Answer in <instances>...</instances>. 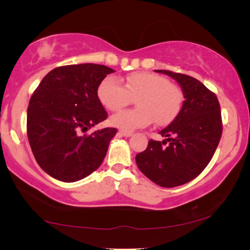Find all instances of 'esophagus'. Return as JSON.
Listing matches in <instances>:
<instances>
[{"instance_id":"1","label":"esophagus","mask_w":250,"mask_h":250,"mask_svg":"<svg viewBox=\"0 0 250 250\" xmlns=\"http://www.w3.org/2000/svg\"><path fill=\"white\" fill-rule=\"evenodd\" d=\"M119 134H121L122 136H125V138H129V136L133 135L132 132H126V131H121L119 132Z\"/></svg>"}]
</instances>
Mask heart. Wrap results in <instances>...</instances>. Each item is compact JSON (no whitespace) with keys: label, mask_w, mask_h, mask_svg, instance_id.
I'll return each mask as SVG.
<instances>
[{"label":"heart","mask_w":250,"mask_h":250,"mask_svg":"<svg viewBox=\"0 0 250 250\" xmlns=\"http://www.w3.org/2000/svg\"><path fill=\"white\" fill-rule=\"evenodd\" d=\"M98 98L104 108L118 111L138 98L134 110H124L111 116L109 122L123 131L145 127L153 121L168 125L180 114L183 93L167 78L152 73L136 71L126 77L125 84L114 77H105L98 87Z\"/></svg>","instance_id":"1"}]
</instances>
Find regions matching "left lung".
<instances>
[{
  "label": "left lung",
  "instance_id": "8db88e82",
  "mask_svg": "<svg viewBox=\"0 0 250 250\" xmlns=\"http://www.w3.org/2000/svg\"><path fill=\"white\" fill-rule=\"evenodd\" d=\"M182 88L184 101L180 114L160 131L163 142L150 140L135 157L139 169L164 188L182 186L199 175L213 158L222 136L220 102L215 93L196 78L169 70Z\"/></svg>",
  "mask_w": 250,
  "mask_h": 250
}]
</instances>
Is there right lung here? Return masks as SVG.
<instances>
[{"label":"right lung","mask_w":250,"mask_h":250,"mask_svg":"<svg viewBox=\"0 0 250 250\" xmlns=\"http://www.w3.org/2000/svg\"><path fill=\"white\" fill-rule=\"evenodd\" d=\"M114 71L95 63L58 67L34 91L27 109V136L37 164L50 176L76 182L100 167L117 129L80 133L107 119L98 87Z\"/></svg>","instance_id":"right-lung-1"}]
</instances>
